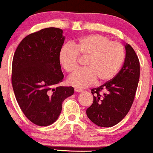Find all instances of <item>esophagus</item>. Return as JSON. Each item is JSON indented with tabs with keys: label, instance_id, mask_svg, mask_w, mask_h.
I'll return each instance as SVG.
<instances>
[{
	"label": "esophagus",
	"instance_id": "34e87169",
	"mask_svg": "<svg viewBox=\"0 0 153 153\" xmlns=\"http://www.w3.org/2000/svg\"><path fill=\"white\" fill-rule=\"evenodd\" d=\"M75 91L77 93H80V92H82V90H81V89H79V88H75Z\"/></svg>",
	"mask_w": 153,
	"mask_h": 153
}]
</instances>
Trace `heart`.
Returning <instances> with one entry per match:
<instances>
[{"instance_id": "heart-1", "label": "heart", "mask_w": 153, "mask_h": 153, "mask_svg": "<svg viewBox=\"0 0 153 153\" xmlns=\"http://www.w3.org/2000/svg\"><path fill=\"white\" fill-rule=\"evenodd\" d=\"M78 54L87 57L85 68L71 75L68 82L80 88L90 86L96 80L99 83L111 80L125 59L122 45L98 34L82 36L73 43V47L65 45L59 50V62L67 73H73L78 68Z\"/></svg>"}]
</instances>
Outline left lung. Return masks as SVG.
I'll list each match as a JSON object with an SVG mask.
<instances>
[{"instance_id": "1", "label": "left lung", "mask_w": 153, "mask_h": 153, "mask_svg": "<svg viewBox=\"0 0 153 153\" xmlns=\"http://www.w3.org/2000/svg\"><path fill=\"white\" fill-rule=\"evenodd\" d=\"M124 47L125 59L120 71L109 81L91 90L94 102L87 108L86 114L99 127L118 124L127 114L134 101L140 79V62L132 47L129 44Z\"/></svg>"}]
</instances>
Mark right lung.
I'll list each match as a JSON object with an SVG mask.
<instances>
[{"label": "right lung", "mask_w": 153, "mask_h": 153, "mask_svg": "<svg viewBox=\"0 0 153 153\" xmlns=\"http://www.w3.org/2000/svg\"><path fill=\"white\" fill-rule=\"evenodd\" d=\"M65 37L63 31L50 27L23 39L12 62V85L26 118L38 126L58 119L64 100L74 94L71 86H58L63 73L58 54Z\"/></svg>", "instance_id": "add662e5"}]
</instances>
